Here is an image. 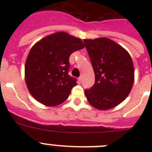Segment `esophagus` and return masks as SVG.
Masks as SVG:
<instances>
[{
    "label": "esophagus",
    "mask_w": 152,
    "mask_h": 152,
    "mask_svg": "<svg viewBox=\"0 0 152 152\" xmlns=\"http://www.w3.org/2000/svg\"><path fill=\"white\" fill-rule=\"evenodd\" d=\"M81 80H82V77H79L78 78H77V82H78V84H80V83H81Z\"/></svg>",
    "instance_id": "esophagus-1"
}]
</instances>
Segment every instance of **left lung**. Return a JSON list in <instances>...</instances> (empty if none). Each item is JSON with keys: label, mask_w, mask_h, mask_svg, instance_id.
I'll list each match as a JSON object with an SVG mask.
<instances>
[{"label": "left lung", "mask_w": 152, "mask_h": 152, "mask_svg": "<svg viewBox=\"0 0 152 152\" xmlns=\"http://www.w3.org/2000/svg\"><path fill=\"white\" fill-rule=\"evenodd\" d=\"M94 72L95 83L85 96L91 106L107 110L121 103L134 83V65L126 49L106 37L84 39Z\"/></svg>", "instance_id": "obj_1"}]
</instances>
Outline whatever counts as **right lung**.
<instances>
[{
  "mask_svg": "<svg viewBox=\"0 0 152 152\" xmlns=\"http://www.w3.org/2000/svg\"><path fill=\"white\" fill-rule=\"evenodd\" d=\"M83 48L82 40L66 32L52 33L33 45L25 64V80L37 101L56 107L68 99L77 85L68 74L69 56Z\"/></svg>",
  "mask_w": 152,
  "mask_h": 152,
  "instance_id": "1",
  "label": "right lung"
}]
</instances>
